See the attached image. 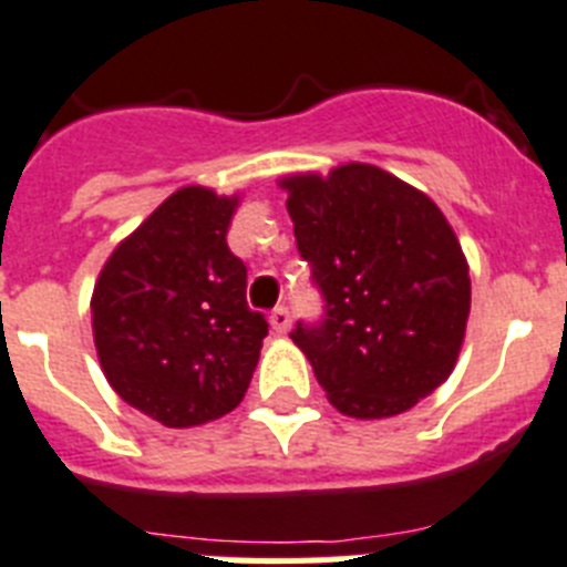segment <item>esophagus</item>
<instances>
[{"mask_svg": "<svg viewBox=\"0 0 567 567\" xmlns=\"http://www.w3.org/2000/svg\"><path fill=\"white\" fill-rule=\"evenodd\" d=\"M270 328H274V333L290 331V311L285 308V305H279V308H274V311H270Z\"/></svg>", "mask_w": 567, "mask_h": 567, "instance_id": "esophagus-1", "label": "esophagus"}]
</instances>
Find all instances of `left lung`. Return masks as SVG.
I'll use <instances>...</instances> for the list:
<instances>
[{"label": "left lung", "instance_id": "1", "mask_svg": "<svg viewBox=\"0 0 567 567\" xmlns=\"http://www.w3.org/2000/svg\"><path fill=\"white\" fill-rule=\"evenodd\" d=\"M279 185L324 299L322 322H297L290 339L339 413L408 411L451 377L465 339L471 277L454 228L422 190L377 165Z\"/></svg>", "mask_w": 567, "mask_h": 567}]
</instances>
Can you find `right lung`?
I'll return each mask as SVG.
<instances>
[{"label":"right lung","mask_w":567,"mask_h":567,"mask_svg":"<svg viewBox=\"0 0 567 567\" xmlns=\"http://www.w3.org/2000/svg\"><path fill=\"white\" fill-rule=\"evenodd\" d=\"M236 196L188 185L122 239L93 285V342L122 400L165 427L219 420L243 402L268 322L228 248Z\"/></svg>","instance_id":"add662e5"}]
</instances>
